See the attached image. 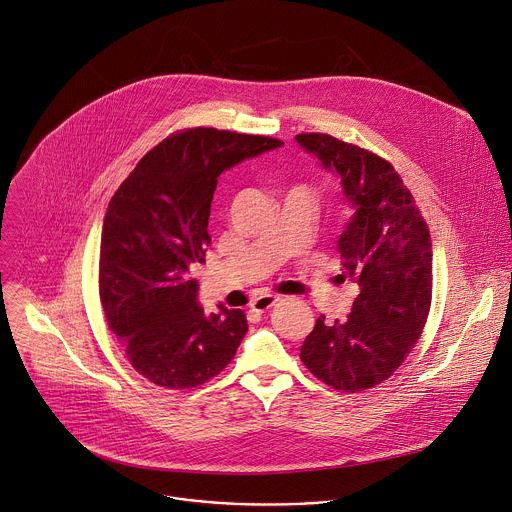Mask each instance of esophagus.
Returning a JSON list of instances; mask_svg holds the SVG:
<instances>
[{"mask_svg": "<svg viewBox=\"0 0 512 512\" xmlns=\"http://www.w3.org/2000/svg\"><path fill=\"white\" fill-rule=\"evenodd\" d=\"M277 301H279V297H275V295H261V297H257V299L251 301V309L257 311V313H265V311H269L273 305H277Z\"/></svg>", "mask_w": 512, "mask_h": 512, "instance_id": "34e87169", "label": "esophagus"}]
</instances>
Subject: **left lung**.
<instances>
[{
	"label": "left lung",
	"mask_w": 512,
	"mask_h": 512,
	"mask_svg": "<svg viewBox=\"0 0 512 512\" xmlns=\"http://www.w3.org/2000/svg\"><path fill=\"white\" fill-rule=\"evenodd\" d=\"M295 140L342 179L356 213L337 239V277L360 287L344 321L317 317L301 362L333 390L362 392L388 380L420 339L432 301L430 231L388 160L321 132Z\"/></svg>",
	"instance_id": "1"
}]
</instances>
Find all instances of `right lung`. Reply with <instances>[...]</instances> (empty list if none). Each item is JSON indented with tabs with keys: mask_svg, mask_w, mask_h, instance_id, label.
Instances as JSON below:
<instances>
[{
	"mask_svg": "<svg viewBox=\"0 0 512 512\" xmlns=\"http://www.w3.org/2000/svg\"><path fill=\"white\" fill-rule=\"evenodd\" d=\"M283 142L189 128L142 156L114 193L100 241V301L132 368L160 388H197L235 358L241 309L207 315L197 301L211 201L223 170Z\"/></svg>",
	"mask_w": 512,
	"mask_h": 512,
	"instance_id": "add662e5",
	"label": "right lung"
}]
</instances>
